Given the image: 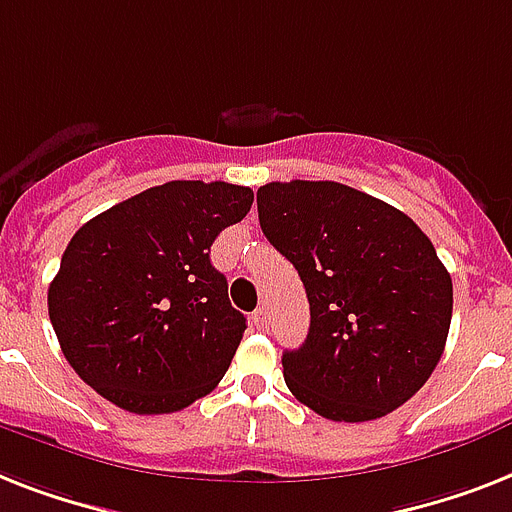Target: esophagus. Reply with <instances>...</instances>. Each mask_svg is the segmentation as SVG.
<instances>
[{"mask_svg": "<svg viewBox=\"0 0 512 512\" xmlns=\"http://www.w3.org/2000/svg\"><path fill=\"white\" fill-rule=\"evenodd\" d=\"M252 323H255L260 331H265V328H268V310H265V307H257L255 313H252Z\"/></svg>", "mask_w": 512, "mask_h": 512, "instance_id": "34e87169", "label": "esophagus"}]
</instances>
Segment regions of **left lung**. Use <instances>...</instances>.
<instances>
[{
    "instance_id": "1",
    "label": "left lung",
    "mask_w": 512,
    "mask_h": 512,
    "mask_svg": "<svg viewBox=\"0 0 512 512\" xmlns=\"http://www.w3.org/2000/svg\"><path fill=\"white\" fill-rule=\"evenodd\" d=\"M260 228L297 268L310 331L284 378L328 421H373L405 405L444 352L452 278L397 207L336 181L257 189Z\"/></svg>"
}]
</instances>
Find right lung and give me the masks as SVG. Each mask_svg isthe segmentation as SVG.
<instances>
[{"mask_svg": "<svg viewBox=\"0 0 512 512\" xmlns=\"http://www.w3.org/2000/svg\"><path fill=\"white\" fill-rule=\"evenodd\" d=\"M252 189L168 181L83 223L49 284V321L73 371L128 413L184 410L218 386L247 318L210 263Z\"/></svg>", "mask_w": 512, "mask_h": 512, "instance_id": "obj_1", "label": "right lung"}]
</instances>
